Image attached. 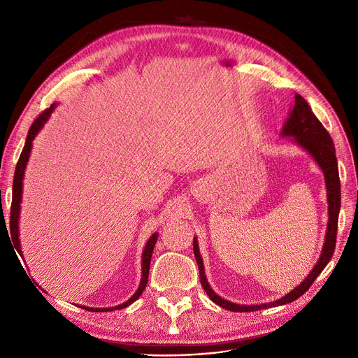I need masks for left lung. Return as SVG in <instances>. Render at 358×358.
Returning a JSON list of instances; mask_svg holds the SVG:
<instances>
[{"mask_svg": "<svg viewBox=\"0 0 358 358\" xmlns=\"http://www.w3.org/2000/svg\"><path fill=\"white\" fill-rule=\"evenodd\" d=\"M285 136H293L294 141L305 148L308 152L313 157V159L317 162V165L322 168L324 176H325V184H327V192H328V215H329V222H328V231L325 236V243H324V250L321 254V258L316 262V266L310 271V274L303 280V283H300L294 290H292L289 294L285 297H281L273 303H266V305H254V306H245V305H236L232 302H228L222 297H219L212 287L209 286L208 280H206L204 275V267H203V259L199 252V243L197 239L194 238L193 241V250H194V257L199 266L200 271V283L204 292L208 293V296L213 300L216 305L220 308L232 310V312H254V310H261L266 308H273V306H280V305H286L293 302V300L299 299L303 293L309 290L316 277L322 273L325 266L332 258V254L335 251V243H336V229H338V215H340V208H341V185H340V174H338V162L335 157V146L332 142V138L329 136L328 130L322 126V123L317 120V117L313 115L312 108L309 107L308 101L300 96V94H296L294 99V107L290 111V116L283 127V134Z\"/></svg>", "mask_w": 358, "mask_h": 358, "instance_id": "8db88e82", "label": "left lung"}]
</instances>
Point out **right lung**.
I'll list each match as a JSON object with an SVG mask.
<instances>
[{
    "label": "right lung",
    "instance_id": "add662e5",
    "mask_svg": "<svg viewBox=\"0 0 358 358\" xmlns=\"http://www.w3.org/2000/svg\"><path fill=\"white\" fill-rule=\"evenodd\" d=\"M55 104H52L49 108L43 110L39 117H37L27 134V139L24 143V148L22 150V155L18 158L17 166H15V173H14V181H13V200H11V210H10V231H11V239L14 243V248L17 250V252L22 255V250H20V242H18V215H20V203H22V189H23V177H24V169H26V164L29 161V155L31 150V141L34 139V136L39 134V130L42 129V126L46 123V120L49 119L50 113L53 111ZM158 239V234H154L152 236L149 238L146 247L143 250V255H142V280H141V286L136 290V293L131 296L127 302H124L123 305H119L116 308H107V309H92V308H84L85 310H96V312H107V310H115V309H123L129 305H131L135 300L142 294V292L146 287L148 283V275H149V266H150V257H152L154 252V247L155 242Z\"/></svg>",
    "mask_w": 358,
    "mask_h": 358
}]
</instances>
